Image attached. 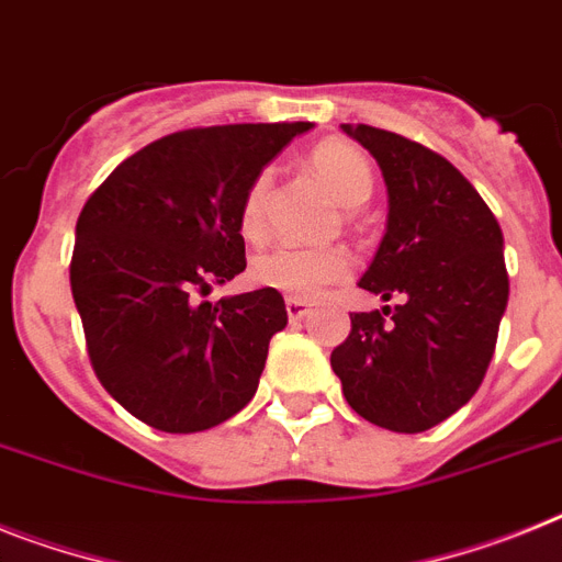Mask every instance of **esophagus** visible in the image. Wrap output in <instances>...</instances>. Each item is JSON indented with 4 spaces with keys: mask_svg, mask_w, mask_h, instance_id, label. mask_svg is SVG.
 Segmentation results:
<instances>
[{
    "mask_svg": "<svg viewBox=\"0 0 562 562\" xmlns=\"http://www.w3.org/2000/svg\"><path fill=\"white\" fill-rule=\"evenodd\" d=\"M285 311H289V319H303L305 314H308L311 311V303L308 300H300V296H289V300H285Z\"/></svg>",
    "mask_w": 562,
    "mask_h": 562,
    "instance_id": "obj_1",
    "label": "esophagus"
}]
</instances>
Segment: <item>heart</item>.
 Wrapping results in <instances>:
<instances>
[{
	"label": "heart",
	"instance_id": "b5f03b06",
	"mask_svg": "<svg viewBox=\"0 0 562 562\" xmlns=\"http://www.w3.org/2000/svg\"><path fill=\"white\" fill-rule=\"evenodd\" d=\"M308 165L342 209H360L362 202H369L371 191H374V171H371L369 159L357 148L328 139L311 150ZM268 182H271V173L262 171L254 177L245 191L243 205H239V231L245 239L262 237ZM348 271H351V262L337 248L277 245V248L257 254L251 262V280L259 289L280 291V294L300 296V300L323 294L328 285L346 280Z\"/></svg>",
	"mask_w": 562,
	"mask_h": 562
}]
</instances>
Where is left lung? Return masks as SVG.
<instances>
[{
  "mask_svg": "<svg viewBox=\"0 0 562 562\" xmlns=\"http://www.w3.org/2000/svg\"><path fill=\"white\" fill-rule=\"evenodd\" d=\"M342 131L376 159L389 191L383 243L360 289L403 303L353 314L331 369L360 417L428 431L474 397L492 362L508 303L503 231L440 154L371 125Z\"/></svg>",
  "mask_w": 562,
  "mask_h": 562,
  "instance_id": "obj_1",
  "label": "left lung"
}]
</instances>
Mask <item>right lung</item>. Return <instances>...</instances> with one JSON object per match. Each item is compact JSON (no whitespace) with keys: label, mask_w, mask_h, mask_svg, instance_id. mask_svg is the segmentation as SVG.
<instances>
[{"label":"right lung","mask_w":562,"mask_h":562,"mask_svg":"<svg viewBox=\"0 0 562 562\" xmlns=\"http://www.w3.org/2000/svg\"><path fill=\"white\" fill-rule=\"evenodd\" d=\"M311 122L179 131L116 165L77 220L70 291L99 383L168 434L214 428L257 394L280 291L200 303L245 271L239 205Z\"/></svg>","instance_id":"right-lung-1"}]
</instances>
